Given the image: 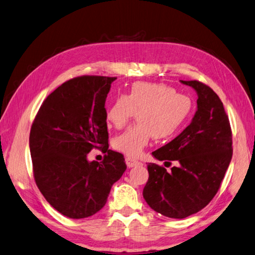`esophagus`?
<instances>
[{"mask_svg":"<svg viewBox=\"0 0 255 255\" xmlns=\"http://www.w3.org/2000/svg\"><path fill=\"white\" fill-rule=\"evenodd\" d=\"M126 165L129 168H132V167H135V166H138V165H141V162L133 159V158H131V157H127L126 158Z\"/></svg>","mask_w":255,"mask_h":255,"instance_id":"esophagus-1","label":"esophagus"}]
</instances>
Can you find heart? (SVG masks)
<instances>
[{
	"instance_id": "obj_1",
	"label": "heart",
	"mask_w": 255,
	"mask_h": 255,
	"mask_svg": "<svg viewBox=\"0 0 255 255\" xmlns=\"http://www.w3.org/2000/svg\"><path fill=\"white\" fill-rule=\"evenodd\" d=\"M193 101L162 83L136 82L126 95L116 96L107 110V120L123 128L136 115V124L116 135L113 146L130 157L139 156L153 136L168 139L177 133L191 116Z\"/></svg>"
}]
</instances>
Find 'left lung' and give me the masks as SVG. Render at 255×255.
<instances>
[{
	"label": "left lung",
	"mask_w": 255,
	"mask_h": 255,
	"mask_svg": "<svg viewBox=\"0 0 255 255\" xmlns=\"http://www.w3.org/2000/svg\"><path fill=\"white\" fill-rule=\"evenodd\" d=\"M198 96L190 125L177 138L152 153L167 171L147 165L148 180L143 197L154 211L167 218L184 219L205 208L218 193L232 160V130L223 103L214 91L198 81H180Z\"/></svg>",
	"instance_id": "obj_1"
}]
</instances>
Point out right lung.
<instances>
[{
  "instance_id": "right-lung-1",
  "label": "right lung",
  "mask_w": 255,
  "mask_h": 255,
  "mask_svg": "<svg viewBox=\"0 0 255 255\" xmlns=\"http://www.w3.org/2000/svg\"><path fill=\"white\" fill-rule=\"evenodd\" d=\"M115 80L86 75L63 83L45 99L32 124L35 183L49 205L70 219L100 211L127 168L123 154L108 144L106 100ZM94 147L107 153L102 163L87 159Z\"/></svg>"
}]
</instances>
